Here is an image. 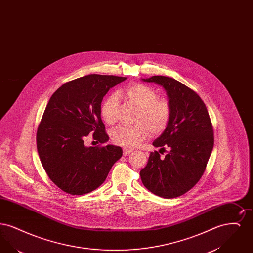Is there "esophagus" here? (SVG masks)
<instances>
[{
    "label": "esophagus",
    "mask_w": 253,
    "mask_h": 253,
    "mask_svg": "<svg viewBox=\"0 0 253 253\" xmlns=\"http://www.w3.org/2000/svg\"><path fill=\"white\" fill-rule=\"evenodd\" d=\"M132 153V149H129V148H123V155L124 156H128L129 154Z\"/></svg>",
    "instance_id": "obj_1"
}]
</instances>
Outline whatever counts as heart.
<instances>
[{
	"label": "heart",
	"mask_w": 253,
	"mask_h": 253,
	"mask_svg": "<svg viewBox=\"0 0 253 253\" xmlns=\"http://www.w3.org/2000/svg\"><path fill=\"white\" fill-rule=\"evenodd\" d=\"M118 97L124 98L137 108V112L134 117V125H121L111 131V138L114 143L124 147H135L144 140L149 132L158 134L166 129L170 117L169 103L164 98H157L154 89L141 84L130 85L121 91L118 96L111 95L103 100L100 115L107 124L112 125L117 120Z\"/></svg>",
	"instance_id": "b5f03b06"
}]
</instances>
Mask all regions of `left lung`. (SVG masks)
Instances as JSON below:
<instances>
[{
    "mask_svg": "<svg viewBox=\"0 0 253 253\" xmlns=\"http://www.w3.org/2000/svg\"><path fill=\"white\" fill-rule=\"evenodd\" d=\"M160 85L166 91L170 117L164 132L153 142L155 147H169L160 158L151 153L140 170L145 187L163 198H174L190 191L204 173L214 137L211 121L203 100L192 89L165 76L141 79Z\"/></svg>",
    "mask_w": 253,
    "mask_h": 253,
    "instance_id": "obj_1",
    "label": "left lung"
}]
</instances>
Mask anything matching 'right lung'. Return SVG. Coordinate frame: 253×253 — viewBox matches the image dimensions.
<instances>
[{
  "label": "right lung",
  "mask_w": 253,
  "mask_h": 253,
  "mask_svg": "<svg viewBox=\"0 0 253 253\" xmlns=\"http://www.w3.org/2000/svg\"><path fill=\"white\" fill-rule=\"evenodd\" d=\"M126 79L92 74L61 85L50 97L38 127L37 149L49 178L63 192L91 193L122 157L121 147H87L84 137L93 132L100 143L108 141L101 102L112 87Z\"/></svg>",
  "instance_id": "obj_1"
}]
</instances>
